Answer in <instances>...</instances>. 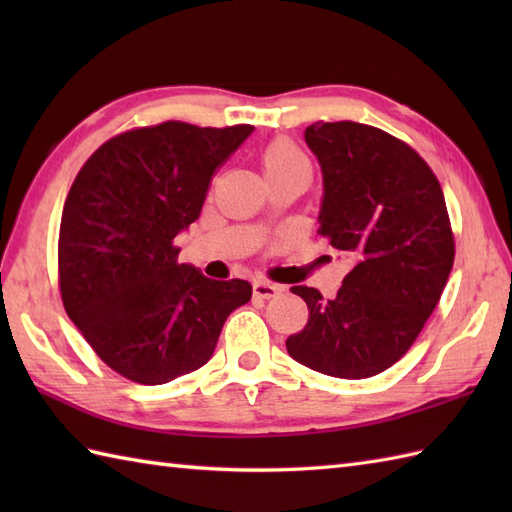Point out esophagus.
Masks as SVG:
<instances>
[{"label": "esophagus", "mask_w": 512, "mask_h": 512, "mask_svg": "<svg viewBox=\"0 0 512 512\" xmlns=\"http://www.w3.org/2000/svg\"><path fill=\"white\" fill-rule=\"evenodd\" d=\"M284 288L277 284H270V281H255L253 284V295L255 299H275L277 295H281Z\"/></svg>", "instance_id": "1"}]
</instances>
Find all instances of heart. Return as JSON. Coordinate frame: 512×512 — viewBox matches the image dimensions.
Instances as JSON below:
<instances>
[{
  "mask_svg": "<svg viewBox=\"0 0 512 512\" xmlns=\"http://www.w3.org/2000/svg\"><path fill=\"white\" fill-rule=\"evenodd\" d=\"M259 162H262V171L266 180L286 176L290 171L310 169L308 158L303 156V151L288 138H275L273 143H268L262 151Z\"/></svg>",
  "mask_w": 512,
  "mask_h": 512,
  "instance_id": "obj_1",
  "label": "heart"
}]
</instances>
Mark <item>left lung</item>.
<instances>
[{
    "label": "left lung",
    "mask_w": 512,
    "mask_h": 512,
    "mask_svg": "<svg viewBox=\"0 0 512 512\" xmlns=\"http://www.w3.org/2000/svg\"><path fill=\"white\" fill-rule=\"evenodd\" d=\"M306 143L323 171L319 235L352 257L334 299L292 286L308 323L288 354L334 378H369L400 361L436 310L455 239L436 173L400 138L339 121L312 123Z\"/></svg>",
    "instance_id": "8db88e82"
}]
</instances>
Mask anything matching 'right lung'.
<instances>
[{
	"label": "right lung",
	"instance_id": "1",
	"mask_svg": "<svg viewBox=\"0 0 512 512\" xmlns=\"http://www.w3.org/2000/svg\"><path fill=\"white\" fill-rule=\"evenodd\" d=\"M253 125L167 121L107 140L85 160L59 228L63 308L101 361L140 385L191 374L213 356L253 286L178 264L173 239L200 217L213 173Z\"/></svg>",
	"mask_w": 512,
	"mask_h": 512
}]
</instances>
